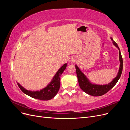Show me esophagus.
Here are the masks:
<instances>
[{"mask_svg":"<svg viewBox=\"0 0 130 130\" xmlns=\"http://www.w3.org/2000/svg\"><path fill=\"white\" fill-rule=\"evenodd\" d=\"M75 61H76V60H75V59L74 58H72L71 60H70V62H71V63H74V62H75Z\"/></svg>","mask_w":130,"mask_h":130,"instance_id":"obj_1","label":"esophagus"}]
</instances>
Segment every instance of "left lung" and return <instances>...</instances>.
Listing matches in <instances>:
<instances>
[{
    "mask_svg": "<svg viewBox=\"0 0 130 130\" xmlns=\"http://www.w3.org/2000/svg\"><path fill=\"white\" fill-rule=\"evenodd\" d=\"M110 38L112 41L113 45L117 47L119 50V57L120 61V66L117 75L111 82L105 85H98L93 84L86 77L85 75L81 72L79 67L77 65H75L76 74L80 87L84 92L89 94L90 95L93 96H99L104 95L115 86L121 76L123 67V58H122L119 48L117 44L114 41L112 37Z\"/></svg>",
    "mask_w": 130,
    "mask_h": 130,
    "instance_id": "8db88e82",
    "label": "left lung"
}]
</instances>
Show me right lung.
<instances>
[{
	"label": "right lung",
	"instance_id": "add662e5",
	"mask_svg": "<svg viewBox=\"0 0 130 130\" xmlns=\"http://www.w3.org/2000/svg\"><path fill=\"white\" fill-rule=\"evenodd\" d=\"M67 63L63 65L58 70V71L55 75L52 80L46 87L40 90L37 91H32L26 89L18 82L17 85L19 88L24 94H26L30 97L35 99H40L41 100H49L52 99L55 96L58 92L60 87V77L63 72L66 69Z\"/></svg>",
	"mask_w": 130,
	"mask_h": 130
}]
</instances>
